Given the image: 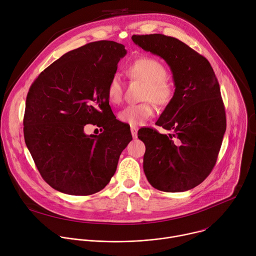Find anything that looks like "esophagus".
Wrapping results in <instances>:
<instances>
[{"mask_svg":"<svg viewBox=\"0 0 256 256\" xmlns=\"http://www.w3.org/2000/svg\"><path fill=\"white\" fill-rule=\"evenodd\" d=\"M130 132L134 138H136L138 136V128L136 126H130Z\"/></svg>","mask_w":256,"mask_h":256,"instance_id":"1","label":"esophagus"}]
</instances>
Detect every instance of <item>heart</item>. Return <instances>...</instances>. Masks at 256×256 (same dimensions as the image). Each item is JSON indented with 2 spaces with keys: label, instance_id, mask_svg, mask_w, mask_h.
I'll list each match as a JSON object with an SVG mask.
<instances>
[{
  "label": "heart",
  "instance_id": "1",
  "mask_svg": "<svg viewBox=\"0 0 256 256\" xmlns=\"http://www.w3.org/2000/svg\"><path fill=\"white\" fill-rule=\"evenodd\" d=\"M128 75L144 83L142 100L138 104H130L118 114L122 122L132 126L144 124L153 118L155 114L154 103L163 108L171 103L174 97V86L166 78L167 70L162 62L153 58H138L128 66ZM107 97L112 104H118L122 100L124 86L118 74H114L107 84Z\"/></svg>",
  "mask_w": 256,
  "mask_h": 256
}]
</instances>
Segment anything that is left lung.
Segmentation results:
<instances>
[{"label": "left lung", "instance_id": "left-lung-1", "mask_svg": "<svg viewBox=\"0 0 256 256\" xmlns=\"http://www.w3.org/2000/svg\"><path fill=\"white\" fill-rule=\"evenodd\" d=\"M132 40L165 60L175 85L173 100L156 122L170 134L153 128L138 132L146 146L144 172L156 190H192L212 172L226 132L220 85L208 60L179 40L157 33Z\"/></svg>", "mask_w": 256, "mask_h": 256}]
</instances>
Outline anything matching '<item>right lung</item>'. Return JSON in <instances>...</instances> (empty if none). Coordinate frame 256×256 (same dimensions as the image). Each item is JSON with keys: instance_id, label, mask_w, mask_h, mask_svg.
Segmentation results:
<instances>
[{"instance_id": "right-lung-1", "label": "right lung", "mask_w": 256, "mask_h": 256, "mask_svg": "<svg viewBox=\"0 0 256 256\" xmlns=\"http://www.w3.org/2000/svg\"><path fill=\"white\" fill-rule=\"evenodd\" d=\"M126 54L110 40L87 44L48 66L30 86L23 120L27 148L42 177L70 196L103 190L114 175L120 156L132 136L116 120L107 84ZM98 136L84 132L86 124Z\"/></svg>"}]
</instances>
